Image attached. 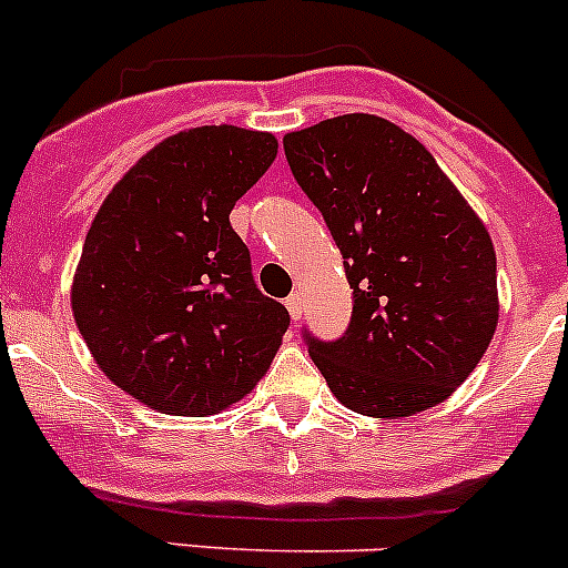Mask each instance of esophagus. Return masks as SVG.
Segmentation results:
<instances>
[{
  "instance_id": "obj_1",
  "label": "esophagus",
  "mask_w": 568,
  "mask_h": 568,
  "mask_svg": "<svg viewBox=\"0 0 568 568\" xmlns=\"http://www.w3.org/2000/svg\"><path fill=\"white\" fill-rule=\"evenodd\" d=\"M284 303H286V312H290V317L297 323V320H301V314H303V301H301V295H297V292H295V295L286 297Z\"/></svg>"
}]
</instances>
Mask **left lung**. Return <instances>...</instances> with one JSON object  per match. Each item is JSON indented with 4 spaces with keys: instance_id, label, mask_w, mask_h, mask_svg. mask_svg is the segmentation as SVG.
<instances>
[{
    "instance_id": "1",
    "label": "left lung",
    "mask_w": 568,
    "mask_h": 568,
    "mask_svg": "<svg viewBox=\"0 0 568 568\" xmlns=\"http://www.w3.org/2000/svg\"><path fill=\"white\" fill-rule=\"evenodd\" d=\"M284 155L344 260L353 317L336 342L303 331L344 407L405 418L440 405L498 327V262L470 204L394 122L344 114L286 133Z\"/></svg>"
}]
</instances>
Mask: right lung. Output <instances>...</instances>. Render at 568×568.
<instances>
[{
  "label": "right lung",
  "instance_id": "obj_1",
  "mask_svg": "<svg viewBox=\"0 0 568 568\" xmlns=\"http://www.w3.org/2000/svg\"><path fill=\"white\" fill-rule=\"evenodd\" d=\"M273 133L202 125L163 139L98 210L70 303L92 358L172 415L235 405L271 366L290 312L262 295L230 213L276 158Z\"/></svg>",
  "mask_w": 568,
  "mask_h": 568
}]
</instances>
